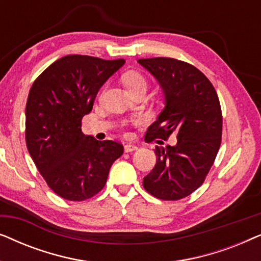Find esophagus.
<instances>
[{"mask_svg": "<svg viewBox=\"0 0 261 261\" xmlns=\"http://www.w3.org/2000/svg\"><path fill=\"white\" fill-rule=\"evenodd\" d=\"M135 149H138V146H135L133 144H127L124 145V152L126 153H129V152H133Z\"/></svg>", "mask_w": 261, "mask_h": 261, "instance_id": "34e87169", "label": "esophagus"}]
</instances>
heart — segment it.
<instances>
[{"instance_id":"b5f03b06","label":"heart","mask_w":261,"mask_h":261,"mask_svg":"<svg viewBox=\"0 0 261 261\" xmlns=\"http://www.w3.org/2000/svg\"><path fill=\"white\" fill-rule=\"evenodd\" d=\"M122 82L130 94H134L135 91L146 90L147 89V80L145 76L138 71H127L122 74ZM140 120L135 121V123H140Z\"/></svg>"}]
</instances>
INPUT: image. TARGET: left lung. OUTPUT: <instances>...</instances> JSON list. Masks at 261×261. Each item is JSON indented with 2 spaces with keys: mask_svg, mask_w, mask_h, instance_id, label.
Segmentation results:
<instances>
[{
  "mask_svg": "<svg viewBox=\"0 0 261 261\" xmlns=\"http://www.w3.org/2000/svg\"><path fill=\"white\" fill-rule=\"evenodd\" d=\"M138 63L158 80L166 101L145 140L177 138L174 146H155L156 164L142 185L156 198L178 201L201 187L215 162L222 138L219 96L205 74L183 60L155 57Z\"/></svg>",
  "mask_w": 261,
  "mask_h": 261,
  "instance_id": "8db88e82",
  "label": "left lung"
}]
</instances>
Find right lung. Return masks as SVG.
Wrapping results in <instances>:
<instances>
[{
    "label": "right lung",
    "mask_w": 261,
    "mask_h": 261,
    "mask_svg": "<svg viewBox=\"0 0 261 261\" xmlns=\"http://www.w3.org/2000/svg\"><path fill=\"white\" fill-rule=\"evenodd\" d=\"M124 59L71 55L56 60L32 85L26 103V145L52 191L67 201H85L105 188L123 146L82 132L96 95Z\"/></svg>",
    "instance_id": "add662e5"
}]
</instances>
